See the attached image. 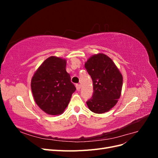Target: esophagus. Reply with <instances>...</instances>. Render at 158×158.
Returning <instances> with one entry per match:
<instances>
[{"mask_svg": "<svg viewBox=\"0 0 158 158\" xmlns=\"http://www.w3.org/2000/svg\"><path fill=\"white\" fill-rule=\"evenodd\" d=\"M76 89L79 91L80 89V88H81V85L80 84H76Z\"/></svg>", "mask_w": 158, "mask_h": 158, "instance_id": "esophagus-1", "label": "esophagus"}]
</instances>
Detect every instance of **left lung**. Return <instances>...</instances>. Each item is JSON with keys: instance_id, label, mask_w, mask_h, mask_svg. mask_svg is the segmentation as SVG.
<instances>
[{"instance_id": "8db88e82", "label": "left lung", "mask_w": 158, "mask_h": 158, "mask_svg": "<svg viewBox=\"0 0 158 158\" xmlns=\"http://www.w3.org/2000/svg\"><path fill=\"white\" fill-rule=\"evenodd\" d=\"M93 82L92 97L86 102L90 111L103 113L115 106L121 96L123 76L113 61L107 55H93L85 63Z\"/></svg>"}]
</instances>
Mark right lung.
Here are the masks:
<instances>
[{"mask_svg":"<svg viewBox=\"0 0 158 158\" xmlns=\"http://www.w3.org/2000/svg\"><path fill=\"white\" fill-rule=\"evenodd\" d=\"M66 62L50 56L41 64L31 79V87L35 102L46 113H63L76 87L66 70Z\"/></svg>","mask_w":158,"mask_h":158,"instance_id":"1","label":"right lung"}]
</instances>
